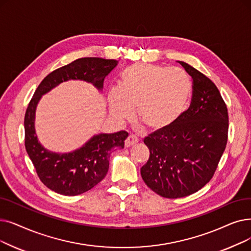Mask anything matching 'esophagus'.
<instances>
[{
  "label": "esophagus",
  "mask_w": 251,
  "mask_h": 251,
  "mask_svg": "<svg viewBox=\"0 0 251 251\" xmlns=\"http://www.w3.org/2000/svg\"><path fill=\"white\" fill-rule=\"evenodd\" d=\"M136 143H138V138L134 135H129L125 140V147L130 148V147H132L133 145H135Z\"/></svg>",
  "instance_id": "1"
}]
</instances>
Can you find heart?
Segmentation results:
<instances>
[{
	"mask_svg": "<svg viewBox=\"0 0 251 251\" xmlns=\"http://www.w3.org/2000/svg\"><path fill=\"white\" fill-rule=\"evenodd\" d=\"M193 85L188 74L165 65L135 63L126 68L119 88L108 96V112L118 122L134 117L150 130L171 126L186 110Z\"/></svg>",
	"mask_w": 251,
	"mask_h": 251,
	"instance_id": "obj_1",
	"label": "heart"
}]
</instances>
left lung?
I'll return each instance as SVG.
<instances>
[{"mask_svg": "<svg viewBox=\"0 0 251 251\" xmlns=\"http://www.w3.org/2000/svg\"><path fill=\"white\" fill-rule=\"evenodd\" d=\"M193 80L189 110L166 129L144 139L150 158L140 174L164 198L194 194L213 176L227 140L226 105L214 83L192 65L178 61Z\"/></svg>", "mask_w": 251, "mask_h": 251, "instance_id": "8db88e82", "label": "left lung"}]
</instances>
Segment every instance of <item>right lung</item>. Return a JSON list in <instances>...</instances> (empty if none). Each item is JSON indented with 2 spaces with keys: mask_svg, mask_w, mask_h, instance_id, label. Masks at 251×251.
<instances>
[{
  "mask_svg": "<svg viewBox=\"0 0 251 251\" xmlns=\"http://www.w3.org/2000/svg\"><path fill=\"white\" fill-rule=\"evenodd\" d=\"M117 63L115 59L80 58L53 71L38 86L25 117V150L41 181L48 189L64 196H75L91 190L106 176L110 151L123 149L128 133L95 134L73 151H51L42 146L35 128L36 111L42 96L70 80L85 81L102 91L104 78Z\"/></svg>",
  "mask_w": 251,
  "mask_h": 251,
  "instance_id": "right-lung-1",
  "label": "right lung"
}]
</instances>
